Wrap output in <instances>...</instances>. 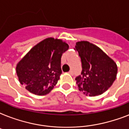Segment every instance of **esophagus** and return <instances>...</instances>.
Masks as SVG:
<instances>
[{"mask_svg":"<svg viewBox=\"0 0 129 129\" xmlns=\"http://www.w3.org/2000/svg\"><path fill=\"white\" fill-rule=\"evenodd\" d=\"M69 74H70V75H73V74H74V73H73V71L72 70H70V71H69Z\"/></svg>","mask_w":129,"mask_h":129,"instance_id":"34e87169","label":"esophagus"}]
</instances>
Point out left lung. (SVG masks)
<instances>
[{
  "mask_svg": "<svg viewBox=\"0 0 129 129\" xmlns=\"http://www.w3.org/2000/svg\"><path fill=\"white\" fill-rule=\"evenodd\" d=\"M75 50L78 52L82 64L81 75L76 78L79 90L89 96L106 92L116 78L118 68L115 61L88 41L77 42Z\"/></svg>",
  "mask_w": 129,
  "mask_h": 129,
  "instance_id": "obj_1",
  "label": "left lung"
}]
</instances>
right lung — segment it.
Returning a JSON list of instances; mask_svg holds the SVG:
<instances>
[{"instance_id":"add662e5","label":"right lung","mask_w":129,"mask_h":129,"mask_svg":"<svg viewBox=\"0 0 129 129\" xmlns=\"http://www.w3.org/2000/svg\"><path fill=\"white\" fill-rule=\"evenodd\" d=\"M68 49L66 41L53 37L35 45L17 64L20 83L35 95L49 94L59 80L61 57Z\"/></svg>"}]
</instances>
